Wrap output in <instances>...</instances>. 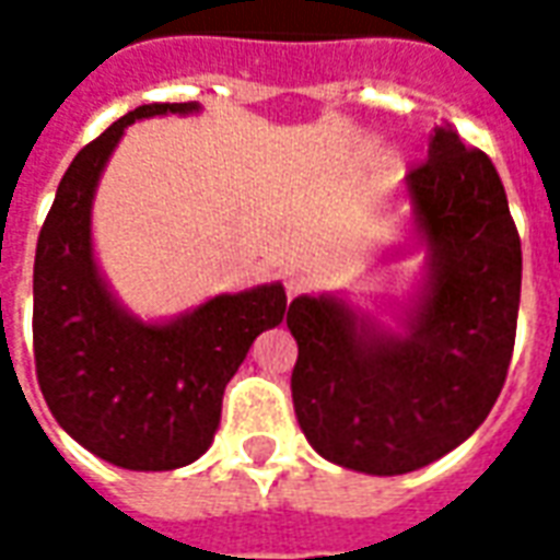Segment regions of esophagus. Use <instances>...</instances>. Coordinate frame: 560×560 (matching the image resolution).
I'll return each instance as SVG.
<instances>
[{
	"instance_id": "esophagus-1",
	"label": "esophagus",
	"mask_w": 560,
	"mask_h": 560,
	"mask_svg": "<svg viewBox=\"0 0 560 560\" xmlns=\"http://www.w3.org/2000/svg\"><path fill=\"white\" fill-rule=\"evenodd\" d=\"M305 288V279L300 276V272H284V291H288V300H293V296H300Z\"/></svg>"
}]
</instances>
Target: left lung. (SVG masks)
Returning <instances> with one entry per match:
<instances>
[{"label":"left lung","mask_w":560,"mask_h":560,"mask_svg":"<svg viewBox=\"0 0 560 560\" xmlns=\"http://www.w3.org/2000/svg\"><path fill=\"white\" fill-rule=\"evenodd\" d=\"M405 195L425 272L389 312L396 328L341 293L288 308L300 429L327 462L375 477L425 468L480 429L504 387L522 291V243L486 152L438 126Z\"/></svg>","instance_id":"left-lung-1"}]
</instances>
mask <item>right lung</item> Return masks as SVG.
<instances>
[{"instance_id":"add662e5","label":"right lung","mask_w":560,"mask_h":560,"mask_svg":"<svg viewBox=\"0 0 560 560\" xmlns=\"http://www.w3.org/2000/svg\"><path fill=\"white\" fill-rule=\"evenodd\" d=\"M200 104H143L83 147L56 188L35 248L32 339L47 408L80 446L128 470L191 465L212 444L228 381L291 308L281 281L219 293L167 320L116 300L92 245V200L128 126Z\"/></svg>"}]
</instances>
